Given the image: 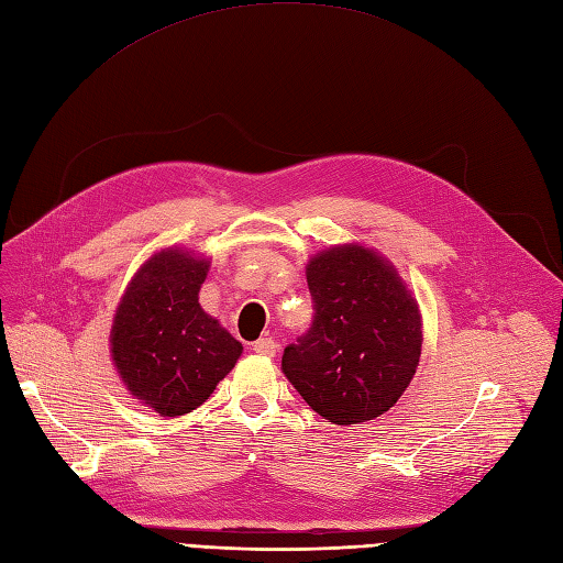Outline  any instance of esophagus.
<instances>
[{"label": "esophagus", "mask_w": 563, "mask_h": 563, "mask_svg": "<svg viewBox=\"0 0 563 563\" xmlns=\"http://www.w3.org/2000/svg\"><path fill=\"white\" fill-rule=\"evenodd\" d=\"M252 351L260 353V355H266V357H274L276 351H278V343L271 336H262V339L252 343Z\"/></svg>", "instance_id": "obj_1"}]
</instances>
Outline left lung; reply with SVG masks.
Returning <instances> with one entry per match:
<instances>
[{"label": "left lung", "mask_w": 563, "mask_h": 563, "mask_svg": "<svg viewBox=\"0 0 563 563\" xmlns=\"http://www.w3.org/2000/svg\"><path fill=\"white\" fill-rule=\"evenodd\" d=\"M313 322L283 353L306 405L336 426L372 421L407 390L421 357V316L395 268L339 245L308 262Z\"/></svg>", "instance_id": "left-lung-1"}]
</instances>
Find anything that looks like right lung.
<instances>
[{"instance_id": "1", "label": "right lung", "mask_w": 563, "mask_h": 563, "mask_svg": "<svg viewBox=\"0 0 563 563\" xmlns=\"http://www.w3.org/2000/svg\"><path fill=\"white\" fill-rule=\"evenodd\" d=\"M208 262L163 250L125 289L112 324V357L129 390L161 416L201 407L243 346L201 303Z\"/></svg>"}]
</instances>
